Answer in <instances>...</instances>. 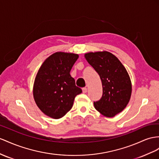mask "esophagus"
I'll list each match as a JSON object with an SVG mask.
<instances>
[{
	"mask_svg": "<svg viewBox=\"0 0 159 159\" xmlns=\"http://www.w3.org/2000/svg\"><path fill=\"white\" fill-rule=\"evenodd\" d=\"M87 92V89L86 87H84L83 89V93H86Z\"/></svg>",
	"mask_w": 159,
	"mask_h": 159,
	"instance_id": "esophagus-1",
	"label": "esophagus"
}]
</instances>
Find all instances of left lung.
Listing matches in <instances>:
<instances>
[{
    "instance_id": "obj_1",
    "label": "left lung",
    "mask_w": 159,
    "mask_h": 159,
    "mask_svg": "<svg viewBox=\"0 0 159 159\" xmlns=\"http://www.w3.org/2000/svg\"><path fill=\"white\" fill-rule=\"evenodd\" d=\"M84 57L102 83L103 95L94 102L95 108L105 117H114L124 110L131 97L132 83L128 73L119 59L109 52H89Z\"/></svg>"
}]
</instances>
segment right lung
Segmentation results:
<instances>
[{
	"label": "right lung",
	"instance_id": "1",
	"mask_svg": "<svg viewBox=\"0 0 159 159\" xmlns=\"http://www.w3.org/2000/svg\"><path fill=\"white\" fill-rule=\"evenodd\" d=\"M79 55L58 52L46 59L35 76L33 94L45 115L60 119L70 110L75 97L82 93L70 75Z\"/></svg>",
	"mask_w": 159,
	"mask_h": 159
}]
</instances>
